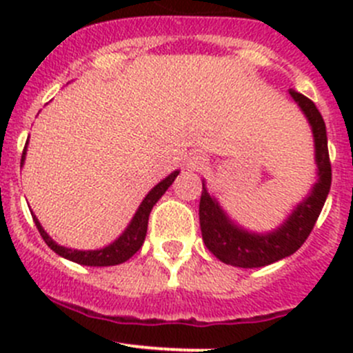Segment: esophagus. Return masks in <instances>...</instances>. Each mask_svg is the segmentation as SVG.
<instances>
[{
  "label": "esophagus",
  "mask_w": 353,
  "mask_h": 353,
  "mask_svg": "<svg viewBox=\"0 0 353 353\" xmlns=\"http://www.w3.org/2000/svg\"><path fill=\"white\" fill-rule=\"evenodd\" d=\"M206 165V157L201 154H191L186 160V169L188 170H199Z\"/></svg>",
  "instance_id": "esophagus-1"
}]
</instances>
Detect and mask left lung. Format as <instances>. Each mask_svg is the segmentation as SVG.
Instances as JSON below:
<instances>
[{"mask_svg":"<svg viewBox=\"0 0 353 353\" xmlns=\"http://www.w3.org/2000/svg\"><path fill=\"white\" fill-rule=\"evenodd\" d=\"M288 94L311 126L318 179L312 184L307 196L297 203L283 223L270 232H251L234 222L220 206L219 199L210 193L203 179L201 199H199V227H201L203 243L208 251H212L225 265L239 266V268H261L294 254L311 234L328 198L331 163L326 124L311 99L295 90H288Z\"/></svg>","mask_w":353,"mask_h":353,"instance_id":"8db88e82","label":"left lung"}]
</instances>
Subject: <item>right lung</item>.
<instances>
[{
	"mask_svg": "<svg viewBox=\"0 0 353 353\" xmlns=\"http://www.w3.org/2000/svg\"><path fill=\"white\" fill-rule=\"evenodd\" d=\"M28 145V140H27ZM27 145L23 148V155H22V165L25 162V155H27ZM179 176V170H174L170 172L165 179L160 181L159 184H155L150 191H148L147 196L143 198V201L140 203L138 206L137 213L133 215L131 222L128 223L126 229L123 230L119 237L112 243L104 245L101 249H88V251H81V249H71V248H65V245H59L56 241L51 239L48 232L44 230V227L41 225V222L37 220V216L32 213L34 216V222L37 225V230L41 232L42 239L46 241V244L59 254L61 258L70 259V261L78 263V265L83 266H114V265H121V263L128 261L138 249L143 245L145 236H147V227H148V216H150L152 208L155 206V203L162 198V194L169 190L170 184L174 183V179Z\"/></svg>",
	"mask_w": 353,
	"mask_h": 353,
	"instance_id": "add662e5",
	"label": "right lung"
}]
</instances>
